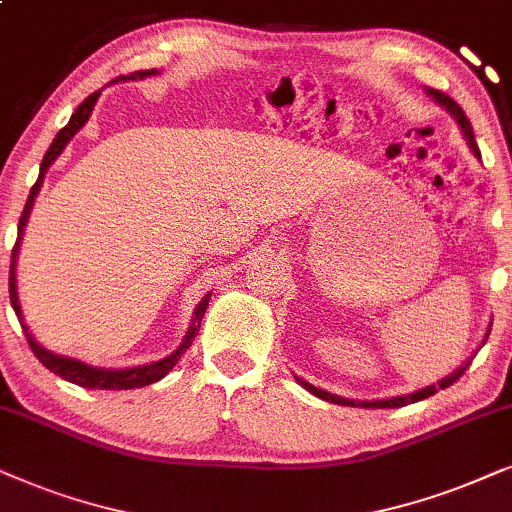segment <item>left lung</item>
Returning a JSON list of instances; mask_svg holds the SVG:
<instances>
[{"instance_id":"obj_1","label":"left lung","mask_w":512,"mask_h":512,"mask_svg":"<svg viewBox=\"0 0 512 512\" xmlns=\"http://www.w3.org/2000/svg\"><path fill=\"white\" fill-rule=\"evenodd\" d=\"M426 93L431 95V98H433L435 102H438L440 107H445L447 112L452 114L454 121H456V124H459V128H461L463 138H466V142H468L470 152H473V154L478 156V159H480V149H478V142H475L473 126H470V121H468L466 114H463V109H461L459 105H456V102H454L452 98H449V95L440 93V91H435V88H426ZM489 330H492V323H489V327H487V332H485V339H482V344L487 342V337H489ZM468 363H470V360H466V365H461L459 370L449 374V377L440 379L438 384H431V386H426V388H419V391H412V393H407V395H395V398H386V400H351V398H342V395H335V393H330V391H323V388H318V386L309 384V381L299 379L297 374H295V379L299 381V386H304L306 391L313 393V395H318L320 400H327V403L344 405V407H379V410H384V407H405V405H410V403H417V400H424V398H428V395L438 393L440 388H447L449 384H454V381L459 379L463 372H466Z\"/></svg>"}]
</instances>
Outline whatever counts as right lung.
Segmentation results:
<instances>
[{
    "instance_id": "1",
    "label": "right lung",
    "mask_w": 512,
    "mask_h": 512,
    "mask_svg": "<svg viewBox=\"0 0 512 512\" xmlns=\"http://www.w3.org/2000/svg\"><path fill=\"white\" fill-rule=\"evenodd\" d=\"M154 74H159V72H156V70H140V72L131 74V77H119L117 81H126V79L138 81V79H145V77H154ZM98 98H100V91H95L93 95H88V98L81 102V105L77 107V112H74L72 117H70V121H67V126L56 135V138H53L49 152L44 154L42 166H39V177H37V182H34V187L30 189V196H27L23 215H20V222H18V238H16V245H13V252H11L9 295H11L13 311H16V316L20 320V327H23V332H25V337H27V344H30V349H32L34 356L39 358V363H42L44 367H49L53 374H58V377H63L65 381H72V384H77V386L102 388V391H128V388H140V386L154 384V381L163 379L170 370H173L177 360L182 358V353H185L189 346H192V339L199 335L203 313H206L208 302H210V292L201 299L199 306H196V309H194L192 325H189L185 339H182V344L177 346V349L170 353V356L161 358V360H154V363H147V365L126 367V370H109V367H93V365H88V363H81V360H77V358L58 356V353L44 349V346L32 337L30 327H27V323H25L23 309H20V302H18V288H16V257H18V248H20V241H23V231H25L27 217H30V210L34 206V199H37L39 189H42V185H44L46 170H49L51 163L58 159L60 152H63L67 142H70L74 135H77L81 128L86 126V121H88V117H91V112H93V107H95V102H98Z\"/></svg>"
}]
</instances>
